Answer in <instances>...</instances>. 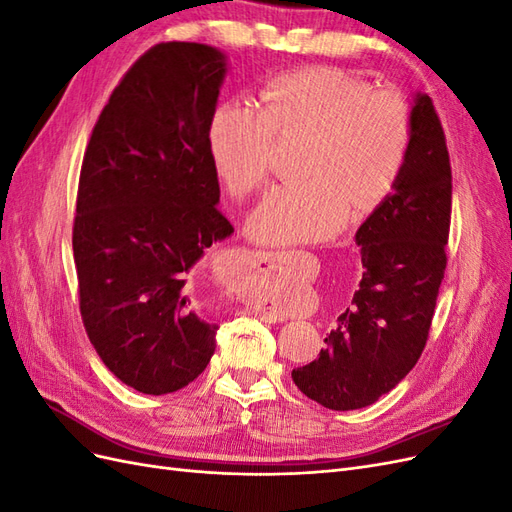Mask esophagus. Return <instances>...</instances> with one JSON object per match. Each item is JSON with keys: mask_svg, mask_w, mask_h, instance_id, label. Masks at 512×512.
Returning a JSON list of instances; mask_svg holds the SVG:
<instances>
[{"mask_svg": "<svg viewBox=\"0 0 512 512\" xmlns=\"http://www.w3.org/2000/svg\"><path fill=\"white\" fill-rule=\"evenodd\" d=\"M290 258V254L286 252H262L260 256V262H265V265H269V269L282 265V262H286ZM258 316L265 320V322H277L280 320V316H277L275 312H271V307H260L258 309Z\"/></svg>", "mask_w": 512, "mask_h": 512, "instance_id": "34e87169", "label": "esophagus"}]
</instances>
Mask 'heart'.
<instances>
[{
	"mask_svg": "<svg viewBox=\"0 0 512 512\" xmlns=\"http://www.w3.org/2000/svg\"><path fill=\"white\" fill-rule=\"evenodd\" d=\"M265 108L232 98L209 123V156L230 194L267 179L275 132H309L305 181L275 185L247 220L258 243L290 245L331 239L354 213L374 211L391 194L410 149L408 106L395 91H369L331 68L273 79Z\"/></svg>",
	"mask_w": 512,
	"mask_h": 512,
	"instance_id": "heart-1",
	"label": "heart"
}]
</instances>
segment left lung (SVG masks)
<instances>
[{
	"label": "left lung",
	"instance_id": "left-lung-1",
	"mask_svg": "<svg viewBox=\"0 0 512 512\" xmlns=\"http://www.w3.org/2000/svg\"><path fill=\"white\" fill-rule=\"evenodd\" d=\"M453 175L444 130L416 91L410 149L393 192L356 230L363 277L352 307L324 337L327 348L292 369L301 393L329 410L371 406L404 380L421 356L446 271Z\"/></svg>",
	"mask_w": 512,
	"mask_h": 512
}]
</instances>
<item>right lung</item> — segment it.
I'll list each match as a JSON object with an SVG mask.
<instances>
[{"label": "right lung", "instance_id": "right-lung-1", "mask_svg": "<svg viewBox=\"0 0 512 512\" xmlns=\"http://www.w3.org/2000/svg\"><path fill=\"white\" fill-rule=\"evenodd\" d=\"M228 57L162 42L123 76L83 158L72 250L81 316L104 365L166 395L203 374L218 324L188 294L196 262L235 228L218 211L209 123Z\"/></svg>", "mask_w": 512, "mask_h": 512}]
</instances>
